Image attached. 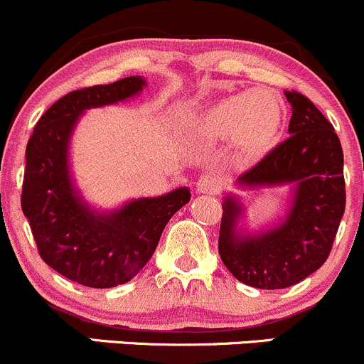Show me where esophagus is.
<instances>
[{
	"instance_id": "esophagus-1",
	"label": "esophagus",
	"mask_w": 364,
	"mask_h": 364,
	"mask_svg": "<svg viewBox=\"0 0 364 364\" xmlns=\"http://www.w3.org/2000/svg\"><path fill=\"white\" fill-rule=\"evenodd\" d=\"M196 191L201 194H217L220 191V181L215 175H203L198 178Z\"/></svg>"
}]
</instances>
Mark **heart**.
Instances as JSON below:
<instances>
[{
	"mask_svg": "<svg viewBox=\"0 0 364 364\" xmlns=\"http://www.w3.org/2000/svg\"><path fill=\"white\" fill-rule=\"evenodd\" d=\"M282 127V105L268 91L226 96L207 108L200 121L201 136L210 141L233 140L247 154L266 152Z\"/></svg>",
	"mask_w": 364,
	"mask_h": 364,
	"instance_id": "heart-1",
	"label": "heart"
}]
</instances>
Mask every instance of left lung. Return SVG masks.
<instances>
[{
	"label": "left lung",
	"instance_id": "obj_1",
	"mask_svg": "<svg viewBox=\"0 0 364 364\" xmlns=\"http://www.w3.org/2000/svg\"><path fill=\"white\" fill-rule=\"evenodd\" d=\"M286 98L293 110L291 136L237 178L240 189L289 187L284 219L249 231L237 194L223 201L220 259L235 279L257 289H284L317 272L346 212L343 152L331 122L299 92L286 91Z\"/></svg>",
	"mask_w": 364,
	"mask_h": 364
}]
</instances>
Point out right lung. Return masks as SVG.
Masks as SVG:
<instances>
[{"label": "right lung", "instance_id": "1", "mask_svg": "<svg viewBox=\"0 0 364 364\" xmlns=\"http://www.w3.org/2000/svg\"><path fill=\"white\" fill-rule=\"evenodd\" d=\"M144 77L68 92L36 122L26 147L21 205L42 259L73 282L96 289L126 284L154 254L168 220L191 193L187 187L98 210L84 200L70 166V144L82 114L140 95Z\"/></svg>", "mask_w": 364, "mask_h": 364}]
</instances>
